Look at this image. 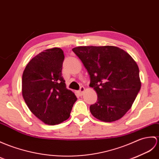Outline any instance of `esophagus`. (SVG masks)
I'll list each match as a JSON object with an SVG mask.
<instances>
[{
	"label": "esophagus",
	"instance_id": "1",
	"mask_svg": "<svg viewBox=\"0 0 159 159\" xmlns=\"http://www.w3.org/2000/svg\"><path fill=\"white\" fill-rule=\"evenodd\" d=\"M84 91V87H80V89H79V93H80V94H82L83 93V91Z\"/></svg>",
	"mask_w": 159,
	"mask_h": 159
}]
</instances>
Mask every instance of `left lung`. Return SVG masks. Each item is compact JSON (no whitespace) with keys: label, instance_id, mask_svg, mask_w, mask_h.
Instances as JSON below:
<instances>
[{"label":"left lung","instance_id":"obj_1","mask_svg":"<svg viewBox=\"0 0 159 159\" xmlns=\"http://www.w3.org/2000/svg\"><path fill=\"white\" fill-rule=\"evenodd\" d=\"M72 51L87 70L89 86L98 94V101L90 106L92 115L104 122L120 119L131 108L141 88L136 62L114 46L77 47Z\"/></svg>","mask_w":159,"mask_h":159}]
</instances>
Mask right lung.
<instances>
[{
    "label": "right lung",
    "instance_id": "add662e5",
    "mask_svg": "<svg viewBox=\"0 0 159 159\" xmlns=\"http://www.w3.org/2000/svg\"><path fill=\"white\" fill-rule=\"evenodd\" d=\"M64 51L46 49L29 61L22 75V95L30 111L43 123L55 125L67 120L76 97L62 76Z\"/></svg>",
    "mask_w": 159,
    "mask_h": 159
}]
</instances>
